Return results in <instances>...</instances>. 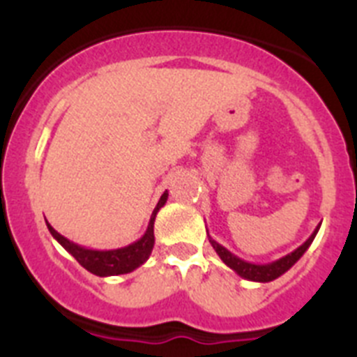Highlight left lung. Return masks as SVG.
I'll return each instance as SVG.
<instances>
[{
  "mask_svg": "<svg viewBox=\"0 0 357 357\" xmlns=\"http://www.w3.org/2000/svg\"><path fill=\"white\" fill-rule=\"evenodd\" d=\"M318 229H320V225L314 229L313 234L309 236L307 241L302 243L301 247L296 248V250H293L291 254L284 255V257H280V259L272 261V263H266V264H255V263H248V261L245 259H239L238 255H234L232 252L227 250L223 245L214 241V239L209 236V232H207V236H209V243L213 245L216 254L220 255V259H222L230 270H234L239 277H243V279H247V280H254V282H270V280H275L277 277H280L282 273L288 272L289 268H291L296 261L301 259L302 255H304V252L309 248V245L313 243Z\"/></svg>",
  "mask_w": 357,
  "mask_h": 357,
  "instance_id": "left-lung-1",
  "label": "left lung"
}]
</instances>
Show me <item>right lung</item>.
Masks as SVG:
<instances>
[{
    "mask_svg": "<svg viewBox=\"0 0 357 357\" xmlns=\"http://www.w3.org/2000/svg\"><path fill=\"white\" fill-rule=\"evenodd\" d=\"M166 200H168V191H164L159 204H157V207L153 209V213H151L150 223H148V229L143 234V238L130 243L128 247L116 248V250H94V248H85L82 247V245L69 241V239L64 238L62 234H59L48 222H46V225H48V230L52 232L53 238L61 243L62 247H64L66 250H68L69 254L87 270V272L94 273V275L98 277L121 275V273L134 272L135 268H139L141 264L146 263L148 257H150L151 250H153V243H155L153 222H155L157 213H159L160 207L166 204Z\"/></svg>",
    "mask_w": 357,
    "mask_h": 357,
    "instance_id": "obj_1",
    "label": "right lung"
}]
</instances>
